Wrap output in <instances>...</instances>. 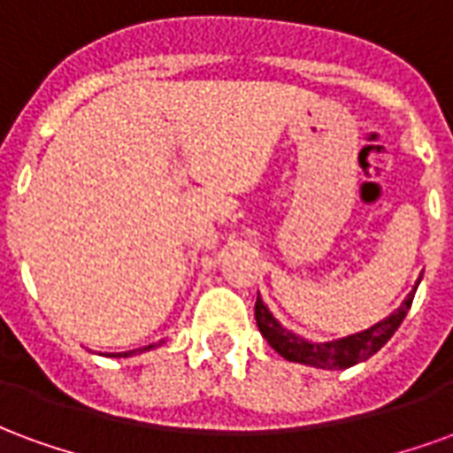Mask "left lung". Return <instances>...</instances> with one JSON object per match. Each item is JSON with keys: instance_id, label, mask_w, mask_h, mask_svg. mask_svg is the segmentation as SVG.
I'll return each mask as SVG.
<instances>
[{"instance_id": "left-lung-1", "label": "left lung", "mask_w": 453, "mask_h": 453, "mask_svg": "<svg viewBox=\"0 0 453 453\" xmlns=\"http://www.w3.org/2000/svg\"><path fill=\"white\" fill-rule=\"evenodd\" d=\"M422 276L418 279V284L412 286V291L408 294V298L400 303L398 311H393L388 318H383L380 323L371 325L361 333L347 334V337H340V340H327V342H313L305 340L301 334L291 333L288 327L279 323L274 318V313L266 308V303L262 301V296L257 294L255 303V318L257 327L265 337L272 349L279 351L286 361H294V364H305V366H313V369H349L359 361H366L369 357H373L376 351L386 344V342L395 334V330L403 323V318L408 315L410 305H412V298H415V291H418Z\"/></svg>"}]
</instances>
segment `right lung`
Masks as SVG:
<instances>
[{"instance_id": "obj_1", "label": "right lung", "mask_w": 453, "mask_h": 453, "mask_svg": "<svg viewBox=\"0 0 453 453\" xmlns=\"http://www.w3.org/2000/svg\"><path fill=\"white\" fill-rule=\"evenodd\" d=\"M162 342H157V344H148V347H142V349H130V351H109L106 357H113V359H120V357H135V354H142V351H150L155 349V347H159Z\"/></svg>"}]
</instances>
